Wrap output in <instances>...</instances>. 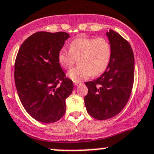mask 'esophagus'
<instances>
[{
    "label": "esophagus",
    "mask_w": 154,
    "mask_h": 154,
    "mask_svg": "<svg viewBox=\"0 0 154 154\" xmlns=\"http://www.w3.org/2000/svg\"><path fill=\"white\" fill-rule=\"evenodd\" d=\"M82 84V82L79 81V82H74V85L76 86V87H77V86H79L80 84Z\"/></svg>",
    "instance_id": "34e87169"
}]
</instances>
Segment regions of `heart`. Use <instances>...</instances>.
<instances>
[{"mask_svg": "<svg viewBox=\"0 0 154 154\" xmlns=\"http://www.w3.org/2000/svg\"><path fill=\"white\" fill-rule=\"evenodd\" d=\"M112 55L111 45L105 38L81 36L70 43L69 50L62 48L57 54V61L64 69H70L78 58L79 65L67 73L74 82L103 73L109 66Z\"/></svg>", "mask_w": 154, "mask_h": 154, "instance_id": "1", "label": "heart"}]
</instances>
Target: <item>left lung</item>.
Segmentation results:
<instances>
[{"mask_svg":"<svg viewBox=\"0 0 154 154\" xmlns=\"http://www.w3.org/2000/svg\"><path fill=\"white\" fill-rule=\"evenodd\" d=\"M112 55L106 71L93 81L86 83L88 93L84 103L89 115L98 120L117 116L131 96L134 77V57L131 45L118 32H106Z\"/></svg>","mask_w":154,"mask_h":154,"instance_id":"left-lung-1","label":"left lung"}]
</instances>
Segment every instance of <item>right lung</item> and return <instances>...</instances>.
<instances>
[{"label": "right lung", "mask_w": 154, "mask_h": 154, "mask_svg": "<svg viewBox=\"0 0 154 154\" xmlns=\"http://www.w3.org/2000/svg\"><path fill=\"white\" fill-rule=\"evenodd\" d=\"M70 35L64 32H38L21 45L14 66L19 98L31 117L55 122L64 116L65 100L73 91L57 61V54Z\"/></svg>", "instance_id": "obj_1"}]
</instances>
